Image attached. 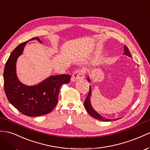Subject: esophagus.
I'll return each instance as SVG.
<instances>
[{
	"label": "esophagus",
	"instance_id": "1",
	"mask_svg": "<svg viewBox=\"0 0 150 150\" xmlns=\"http://www.w3.org/2000/svg\"><path fill=\"white\" fill-rule=\"evenodd\" d=\"M85 77V70H77L74 72L71 76V81L72 82H76L77 80H82Z\"/></svg>",
	"mask_w": 150,
	"mask_h": 150
}]
</instances>
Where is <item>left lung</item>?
Returning a JSON list of instances; mask_svg holds the SVG:
<instances>
[{"label": "left lung", "mask_w": 150, "mask_h": 150, "mask_svg": "<svg viewBox=\"0 0 150 150\" xmlns=\"http://www.w3.org/2000/svg\"><path fill=\"white\" fill-rule=\"evenodd\" d=\"M124 50H125V52H124L123 54H126V55H127V56L131 58L132 57H131V53H130L129 51V49H128V48L126 46L124 47ZM87 80H88V82H90V79L88 78L87 79ZM91 87L90 86L88 93L86 99H85V102H84L85 108V109H86V110H87L88 113L90 115H91L92 117H93V118H95L96 119H98V120H100V121H112V119H106L104 117L101 116V115L99 114H98L96 112V111L92 108V107L91 104V102H90V97H91ZM113 120H115V119H113Z\"/></svg>", "instance_id": "1"}]
</instances>
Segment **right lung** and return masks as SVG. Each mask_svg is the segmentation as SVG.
Segmentation results:
<instances>
[{"label": "right lung", "instance_id": "add662e5", "mask_svg": "<svg viewBox=\"0 0 150 150\" xmlns=\"http://www.w3.org/2000/svg\"><path fill=\"white\" fill-rule=\"evenodd\" d=\"M32 40L41 42L38 38ZM27 42L17 46L7 59L4 71V91L8 100L19 112L29 117L40 116L49 114L54 108L61 86L70 82L71 76L66 74L51 76L34 86L21 83L16 75V64Z\"/></svg>", "mask_w": 150, "mask_h": 150}]
</instances>
